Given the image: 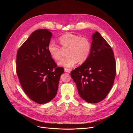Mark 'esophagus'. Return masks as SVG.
Returning <instances> with one entry per match:
<instances>
[{
    "mask_svg": "<svg viewBox=\"0 0 133 133\" xmlns=\"http://www.w3.org/2000/svg\"><path fill=\"white\" fill-rule=\"evenodd\" d=\"M71 71V70L70 69L68 68H65V71L66 72H69Z\"/></svg>",
    "mask_w": 133,
    "mask_h": 133,
    "instance_id": "1",
    "label": "esophagus"
}]
</instances>
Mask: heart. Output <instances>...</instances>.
<instances>
[{
	"label": "heart",
	"mask_w": 133,
	"mask_h": 133,
	"mask_svg": "<svg viewBox=\"0 0 133 133\" xmlns=\"http://www.w3.org/2000/svg\"><path fill=\"white\" fill-rule=\"evenodd\" d=\"M61 44L64 48H68L66 58L60 61L58 65L65 67H72L78 62H85L88 58L91 50L89 41L84 37L67 33L61 36L59 38ZM48 51L55 61L62 58V49L54 41H50L47 46Z\"/></svg>",
	"instance_id": "obj_1"
}]
</instances>
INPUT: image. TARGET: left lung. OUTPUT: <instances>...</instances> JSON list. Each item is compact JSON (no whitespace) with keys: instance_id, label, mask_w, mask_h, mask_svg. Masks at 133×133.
Returning a JSON list of instances; mask_svg holds the SVG:
<instances>
[{"instance_id":"left-lung-1","label":"left lung","mask_w":133,"mask_h":133,"mask_svg":"<svg viewBox=\"0 0 133 133\" xmlns=\"http://www.w3.org/2000/svg\"><path fill=\"white\" fill-rule=\"evenodd\" d=\"M116 71L113 51L101 34L92 35L88 59L71 71L80 97L89 103L103 101L112 87Z\"/></svg>"}]
</instances>
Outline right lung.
Returning a JSON list of instances; mask_svg holds the SVG:
<instances>
[{"instance_id":"1","label":"right lung","mask_w":133,"mask_h":133,"mask_svg":"<svg viewBox=\"0 0 133 133\" xmlns=\"http://www.w3.org/2000/svg\"><path fill=\"white\" fill-rule=\"evenodd\" d=\"M52 35L46 29L34 31L17 54L16 71L21 85L28 97L40 104L54 98L64 71L57 67L48 51Z\"/></svg>"}]
</instances>
